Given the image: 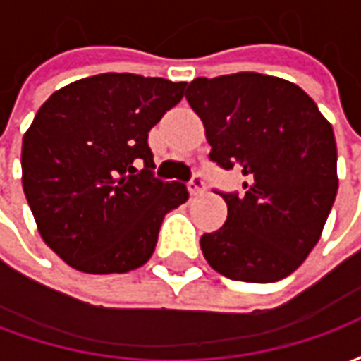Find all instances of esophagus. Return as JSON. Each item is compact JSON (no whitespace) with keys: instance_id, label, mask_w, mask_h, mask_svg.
<instances>
[{"instance_id":"1","label":"esophagus","mask_w":361,"mask_h":361,"mask_svg":"<svg viewBox=\"0 0 361 361\" xmlns=\"http://www.w3.org/2000/svg\"><path fill=\"white\" fill-rule=\"evenodd\" d=\"M188 189L191 195H203L204 191H207V183H204L203 176H201V173H195V176L191 178V181H189Z\"/></svg>"}]
</instances>
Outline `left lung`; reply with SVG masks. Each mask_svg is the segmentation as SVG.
<instances>
[{
  "instance_id": "1",
  "label": "left lung",
  "mask_w": 361,
  "mask_h": 361,
  "mask_svg": "<svg viewBox=\"0 0 361 361\" xmlns=\"http://www.w3.org/2000/svg\"><path fill=\"white\" fill-rule=\"evenodd\" d=\"M204 126L211 160L247 178L245 193H220L226 222L203 234L207 263L243 282H276L302 265L333 209V126L298 85L242 71L199 77L185 90Z\"/></svg>"
}]
</instances>
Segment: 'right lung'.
Masks as SVG:
<instances>
[{
    "label": "right lung",
    "instance_id": "1",
    "mask_svg": "<svg viewBox=\"0 0 361 361\" xmlns=\"http://www.w3.org/2000/svg\"><path fill=\"white\" fill-rule=\"evenodd\" d=\"M185 87L102 73L56 90L36 111L23 137V189L42 240L69 267L111 274L150 259L166 212L189 193L152 176L149 131Z\"/></svg>",
    "mask_w": 361,
    "mask_h": 361
}]
</instances>
